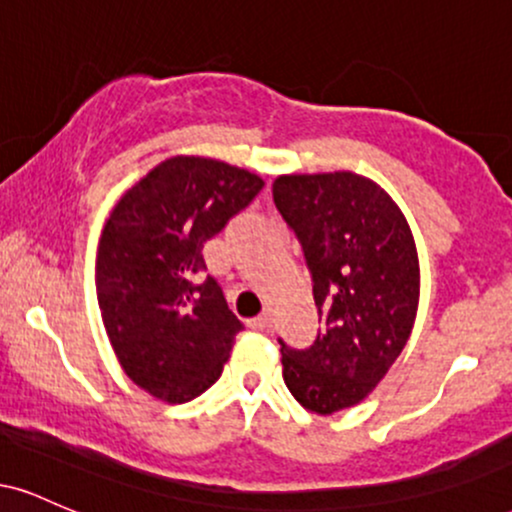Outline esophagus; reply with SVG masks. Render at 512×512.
<instances>
[{"label":"esophagus","mask_w":512,"mask_h":512,"mask_svg":"<svg viewBox=\"0 0 512 512\" xmlns=\"http://www.w3.org/2000/svg\"><path fill=\"white\" fill-rule=\"evenodd\" d=\"M248 325L252 327V330H267V327L272 325V315L262 313V315L252 317V320H248Z\"/></svg>","instance_id":"1"}]
</instances>
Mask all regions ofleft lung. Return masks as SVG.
Returning <instances> with one entry per match:
<instances>
[{
  "instance_id": "obj_1",
  "label": "left lung",
  "mask_w": 512,
  "mask_h": 512,
  "mask_svg": "<svg viewBox=\"0 0 512 512\" xmlns=\"http://www.w3.org/2000/svg\"><path fill=\"white\" fill-rule=\"evenodd\" d=\"M274 204L301 240L325 330L305 351L281 342L284 383L308 411L356 407L407 346L419 310V252L378 182L351 170L279 175Z\"/></svg>"
}]
</instances>
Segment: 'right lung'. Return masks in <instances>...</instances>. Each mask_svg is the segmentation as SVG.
<instances>
[{
  "instance_id": "1",
  "label": "right lung",
  "mask_w": 512,
  "mask_h": 512,
  "mask_svg": "<svg viewBox=\"0 0 512 512\" xmlns=\"http://www.w3.org/2000/svg\"><path fill=\"white\" fill-rule=\"evenodd\" d=\"M264 187L260 175L204 156H170L120 197L96 255V293L117 361L168 404L219 380L243 322L204 276L202 248Z\"/></svg>"
}]
</instances>
